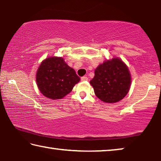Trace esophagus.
<instances>
[{"label":"esophagus","instance_id":"34e87169","mask_svg":"<svg viewBox=\"0 0 161 161\" xmlns=\"http://www.w3.org/2000/svg\"><path fill=\"white\" fill-rule=\"evenodd\" d=\"M81 81H87L88 80V77H86V76H84V77H81Z\"/></svg>","mask_w":161,"mask_h":161}]
</instances>
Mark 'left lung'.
<instances>
[{
    "label": "left lung",
    "instance_id": "8db88e82",
    "mask_svg": "<svg viewBox=\"0 0 161 161\" xmlns=\"http://www.w3.org/2000/svg\"><path fill=\"white\" fill-rule=\"evenodd\" d=\"M90 84L96 96L103 102H119L129 91V70L121 59L113 58L98 66Z\"/></svg>",
    "mask_w": 161,
    "mask_h": 161
}]
</instances>
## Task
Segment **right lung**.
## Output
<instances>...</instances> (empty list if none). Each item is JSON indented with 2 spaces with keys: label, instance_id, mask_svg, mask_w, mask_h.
Segmentation results:
<instances>
[{
  "label": "right lung",
  "instance_id": "add662e5",
  "mask_svg": "<svg viewBox=\"0 0 161 161\" xmlns=\"http://www.w3.org/2000/svg\"><path fill=\"white\" fill-rule=\"evenodd\" d=\"M80 78L64 61L54 57L45 59L38 68L36 81L40 92L51 99H59L70 93Z\"/></svg>",
  "mask_w": 161,
  "mask_h": 161
}]
</instances>
